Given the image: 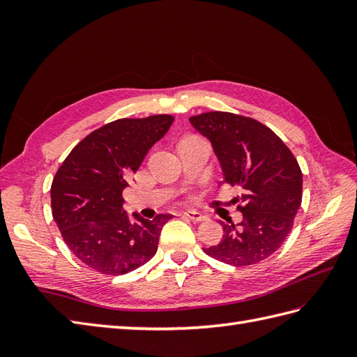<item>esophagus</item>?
Here are the masks:
<instances>
[{"label":"esophagus","mask_w":357,"mask_h":357,"mask_svg":"<svg viewBox=\"0 0 357 357\" xmlns=\"http://www.w3.org/2000/svg\"><path fill=\"white\" fill-rule=\"evenodd\" d=\"M184 216L188 218V219H192V221H195V222H201V221H206V219H207L206 215L201 213V211H196V210L184 211Z\"/></svg>","instance_id":"esophagus-1"}]
</instances>
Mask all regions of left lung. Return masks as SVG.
Segmentation results:
<instances>
[{
    "label": "left lung",
    "instance_id": "obj_1",
    "mask_svg": "<svg viewBox=\"0 0 357 357\" xmlns=\"http://www.w3.org/2000/svg\"><path fill=\"white\" fill-rule=\"evenodd\" d=\"M192 126L210 139L224 181L242 190V221L222 222V239L204 248L234 267L267 259L284 244L302 202V172L279 136L253 118L230 112L190 116Z\"/></svg>",
    "mask_w": 357,
    "mask_h": 357
}]
</instances>
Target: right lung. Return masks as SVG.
Returning <instances> with one entry per match:
<instances>
[{
    "label": "right lung",
    "instance_id": "right-lung-1",
    "mask_svg": "<svg viewBox=\"0 0 357 357\" xmlns=\"http://www.w3.org/2000/svg\"><path fill=\"white\" fill-rule=\"evenodd\" d=\"M173 119L112 121L79 141L58 169L50 187L52 216L67 247L87 267L119 276L155 256L162 227L173 216L128 218L123 190Z\"/></svg>",
    "mask_w": 357,
    "mask_h": 357
}]
</instances>
